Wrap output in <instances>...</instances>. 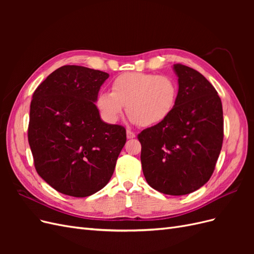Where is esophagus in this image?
Listing matches in <instances>:
<instances>
[{"label": "esophagus", "mask_w": 254, "mask_h": 254, "mask_svg": "<svg viewBox=\"0 0 254 254\" xmlns=\"http://www.w3.org/2000/svg\"><path fill=\"white\" fill-rule=\"evenodd\" d=\"M133 137H135V133L131 130H127V139H133Z\"/></svg>", "instance_id": "obj_1"}]
</instances>
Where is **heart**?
Wrapping results in <instances>:
<instances>
[{
  "label": "heart",
  "mask_w": 254,
  "mask_h": 254,
  "mask_svg": "<svg viewBox=\"0 0 254 254\" xmlns=\"http://www.w3.org/2000/svg\"><path fill=\"white\" fill-rule=\"evenodd\" d=\"M178 84L165 75L128 72L111 82V92H101L96 107L108 123L118 122L127 106L130 121L144 127L164 122L178 101Z\"/></svg>",
  "instance_id": "1"
}]
</instances>
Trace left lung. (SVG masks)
Segmentation results:
<instances>
[{
  "label": "left lung",
  "mask_w": 254,
  "mask_h": 254,
  "mask_svg": "<svg viewBox=\"0 0 254 254\" xmlns=\"http://www.w3.org/2000/svg\"><path fill=\"white\" fill-rule=\"evenodd\" d=\"M179 93L174 111L137 135L145 179L156 190L181 196L210 180L224 140L222 105L202 74L174 64Z\"/></svg>",
  "instance_id": "left-lung-1"
}]
</instances>
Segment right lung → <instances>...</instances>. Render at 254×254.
Here are the masks:
<instances>
[{
	"label": "right lung",
	"instance_id": "right-lung-1",
	"mask_svg": "<svg viewBox=\"0 0 254 254\" xmlns=\"http://www.w3.org/2000/svg\"><path fill=\"white\" fill-rule=\"evenodd\" d=\"M108 77L93 68L64 65L34 92L28 143L38 175L59 193L90 196L113 175L126 129L106 124L94 104Z\"/></svg>",
	"mask_w": 254,
	"mask_h": 254
}]
</instances>
